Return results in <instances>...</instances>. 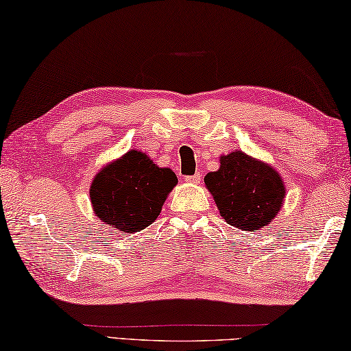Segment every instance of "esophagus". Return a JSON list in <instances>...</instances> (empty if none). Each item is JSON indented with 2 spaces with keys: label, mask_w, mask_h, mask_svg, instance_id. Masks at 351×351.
Masks as SVG:
<instances>
[{
  "label": "esophagus",
  "mask_w": 351,
  "mask_h": 351,
  "mask_svg": "<svg viewBox=\"0 0 351 351\" xmlns=\"http://www.w3.org/2000/svg\"><path fill=\"white\" fill-rule=\"evenodd\" d=\"M200 172H196V174H193V176H185V182H188V183H199L200 182Z\"/></svg>",
  "instance_id": "1"
}]
</instances>
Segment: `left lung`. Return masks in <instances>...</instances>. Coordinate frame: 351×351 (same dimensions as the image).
Masks as SVG:
<instances>
[{
	"label": "left lung",
	"instance_id": "8db88e82",
	"mask_svg": "<svg viewBox=\"0 0 351 351\" xmlns=\"http://www.w3.org/2000/svg\"><path fill=\"white\" fill-rule=\"evenodd\" d=\"M204 180L221 216L244 232L271 223L285 199L277 171L239 151L221 157L219 171L208 172Z\"/></svg>",
	"mask_w": 351,
	"mask_h": 351
}]
</instances>
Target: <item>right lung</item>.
Returning <instances> with one entry per match:
<instances>
[{
    "label": "right lung",
    "instance_id": "add662e5",
    "mask_svg": "<svg viewBox=\"0 0 351 351\" xmlns=\"http://www.w3.org/2000/svg\"><path fill=\"white\" fill-rule=\"evenodd\" d=\"M177 177L146 154L129 151L95 177L90 199L96 216L119 232L135 233L157 219Z\"/></svg>",
    "mask_w": 351,
    "mask_h": 351
}]
</instances>
